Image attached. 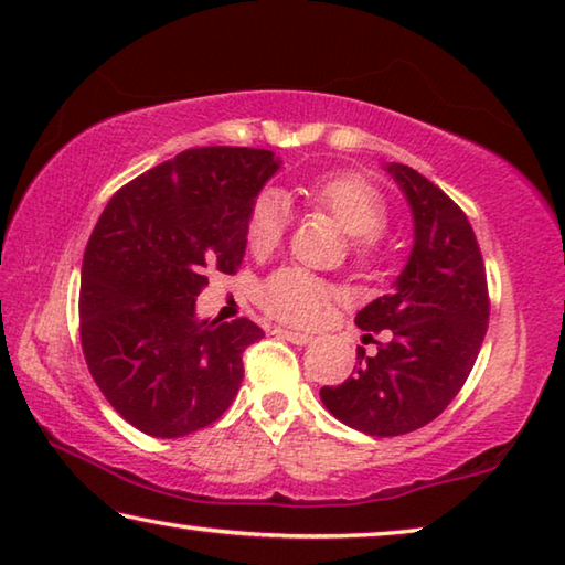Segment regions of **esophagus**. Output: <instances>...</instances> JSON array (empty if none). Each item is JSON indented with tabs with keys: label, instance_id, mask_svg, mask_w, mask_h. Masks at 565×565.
<instances>
[{
	"label": "esophagus",
	"instance_id": "1",
	"mask_svg": "<svg viewBox=\"0 0 565 565\" xmlns=\"http://www.w3.org/2000/svg\"><path fill=\"white\" fill-rule=\"evenodd\" d=\"M274 333H276V337H281V339H286V341L296 343V347H306V343H311V341H313V337H309V333L289 331V329H281V327H276V329H274Z\"/></svg>",
	"mask_w": 565,
	"mask_h": 565
}]
</instances>
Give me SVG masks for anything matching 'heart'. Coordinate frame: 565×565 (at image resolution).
Segmentation results:
<instances>
[{"label": "heart", "instance_id": "b5f03b06", "mask_svg": "<svg viewBox=\"0 0 565 565\" xmlns=\"http://www.w3.org/2000/svg\"><path fill=\"white\" fill-rule=\"evenodd\" d=\"M301 194L311 206L333 216L343 232L353 236V248L366 256L379 246L381 232L388 222V209L381 191L366 177L341 171L311 181L301 189ZM289 224L284 199L276 191H264L254 199L246 216V244L254 254H269L281 244ZM262 309L269 317L294 323V327H313L327 317L337 291L317 276L284 266L262 281L256 291Z\"/></svg>", "mask_w": 565, "mask_h": 565}]
</instances>
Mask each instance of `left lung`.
I'll return each instance as SVG.
<instances>
[{
	"label": "left lung",
	"instance_id": "8db88e82",
	"mask_svg": "<svg viewBox=\"0 0 565 565\" xmlns=\"http://www.w3.org/2000/svg\"><path fill=\"white\" fill-rule=\"evenodd\" d=\"M391 179L414 216V246L391 294L356 313L363 331H391L376 356L321 401L341 424L369 436H401L451 404L471 374L489 327V286L466 214L416 169L391 161Z\"/></svg>",
	"mask_w": 565,
	"mask_h": 565
}]
</instances>
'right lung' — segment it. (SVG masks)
<instances>
[{"instance_id":"1","label":"right lung","mask_w":565,"mask_h":565,"mask_svg":"<svg viewBox=\"0 0 565 565\" xmlns=\"http://www.w3.org/2000/svg\"><path fill=\"white\" fill-rule=\"evenodd\" d=\"M279 167L266 149H186L121 186L94 226L82 351L102 394L139 431L179 438L232 406L242 353L264 331L248 319L199 321L196 296L206 269H238L248 209Z\"/></svg>"}]
</instances>
